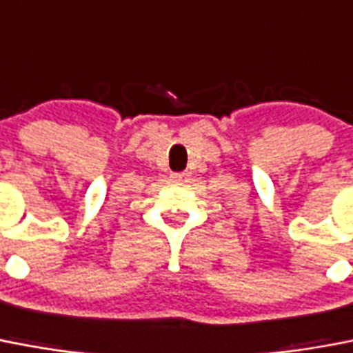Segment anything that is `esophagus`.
<instances>
[{
  "instance_id": "34e87169",
  "label": "esophagus",
  "mask_w": 353,
  "mask_h": 353,
  "mask_svg": "<svg viewBox=\"0 0 353 353\" xmlns=\"http://www.w3.org/2000/svg\"><path fill=\"white\" fill-rule=\"evenodd\" d=\"M170 179L174 183H186L188 181V174H185V172H174V174H170Z\"/></svg>"
}]
</instances>
